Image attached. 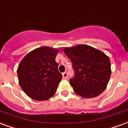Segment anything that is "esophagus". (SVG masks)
<instances>
[{"label":"esophagus","instance_id":"1","mask_svg":"<svg viewBox=\"0 0 128 128\" xmlns=\"http://www.w3.org/2000/svg\"><path fill=\"white\" fill-rule=\"evenodd\" d=\"M68 73H67L66 72H64V73H63V79H67V78H68Z\"/></svg>","mask_w":128,"mask_h":128}]
</instances>
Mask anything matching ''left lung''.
<instances>
[{
	"label": "left lung",
	"mask_w": 128,
	"mask_h": 128,
	"mask_svg": "<svg viewBox=\"0 0 128 128\" xmlns=\"http://www.w3.org/2000/svg\"><path fill=\"white\" fill-rule=\"evenodd\" d=\"M64 53L73 64L74 77L70 83L83 98H93L106 88L111 77V62L104 52L86 44L65 47Z\"/></svg>",
	"instance_id": "8db88e82"
}]
</instances>
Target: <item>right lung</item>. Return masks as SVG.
<instances>
[{"mask_svg":"<svg viewBox=\"0 0 128 128\" xmlns=\"http://www.w3.org/2000/svg\"><path fill=\"white\" fill-rule=\"evenodd\" d=\"M58 50L42 46L32 50L24 56L17 68L21 88L30 98L45 100L56 92L62 74L55 61Z\"/></svg>","mask_w":128,"mask_h":128,"instance_id":"1","label":"right lung"}]
</instances>
